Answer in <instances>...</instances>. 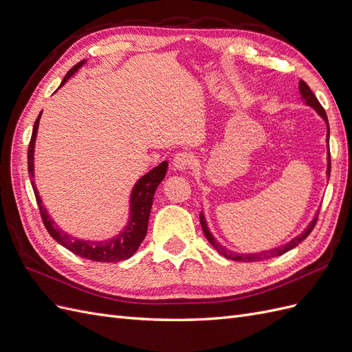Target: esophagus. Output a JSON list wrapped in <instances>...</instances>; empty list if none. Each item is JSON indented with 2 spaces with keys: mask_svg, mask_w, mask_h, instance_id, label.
I'll use <instances>...</instances> for the list:
<instances>
[{
  "mask_svg": "<svg viewBox=\"0 0 352 352\" xmlns=\"http://www.w3.org/2000/svg\"><path fill=\"white\" fill-rule=\"evenodd\" d=\"M192 164V157L186 153H179L173 158V168L179 170V172H185Z\"/></svg>",
  "mask_w": 352,
  "mask_h": 352,
  "instance_id": "1",
  "label": "esophagus"
}]
</instances>
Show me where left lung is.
Instances as JSON below:
<instances>
[{
	"label": "left lung",
	"mask_w": 352,
	"mask_h": 352,
	"mask_svg": "<svg viewBox=\"0 0 352 352\" xmlns=\"http://www.w3.org/2000/svg\"><path fill=\"white\" fill-rule=\"evenodd\" d=\"M300 94H301V100L305 101V104L308 105V107H311L316 110V113L322 117V119L324 120L326 123V127H327V138L326 141L329 142V122H327V116H326V111L322 107V104L318 102V100L316 98V95L313 94V91L310 89V87L304 82V80H300ZM326 175L327 177L330 176V153H327V170H326ZM317 217H318V211L316 212L314 219L308 223V226L300 233V235H296L295 238H292L289 242H286L283 245H280V247H276V248H272V250H267V251H261V252H254V254H239V252H233L230 250H228L226 247H223L221 243H219L216 241V238L212 236V233L210 232L208 229V225H207V220H206V216L204 212H201L199 214V220H201V226H202V232H204L206 238L208 239V242L214 247V250L221 254L223 257H226L229 260H233V261H260V260H267V258H273V257H278V255H282L287 251H291L292 248H295L296 245H300L308 235H310L311 230L314 229L316 226V221H317Z\"/></svg>",
	"instance_id": "obj_1"
}]
</instances>
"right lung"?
<instances>
[{
  "label": "right lung",
  "mask_w": 352,
  "mask_h": 352,
  "mask_svg": "<svg viewBox=\"0 0 352 352\" xmlns=\"http://www.w3.org/2000/svg\"><path fill=\"white\" fill-rule=\"evenodd\" d=\"M87 60L79 61L76 66H73L67 74L60 83V87H63L74 73H76ZM39 113L38 119L34 124V131H32V138L29 142V150H28V172L30 176V184L32 188H34V192L36 197L38 207L41 211V217L42 221L48 230L50 235L54 238L60 245L72 251L73 254L79 255L82 258L92 260V261H100V263H117V261H123L131 258L132 255L140 248L141 242L144 241L146 235V229H148V220H150V212L153 207V199L154 194L158 188V185L162 184V180L166 176L167 172V162L160 163L157 167L150 170L146 175H144L138 182L135 184L132 192H131V208H129V219H127L126 226L114 235L110 239H104V241H89V239H79L69 235L67 232L58 229L56 226V221L52 220L48 214L47 208L42 204V199L39 197L38 189L35 186L34 177V154H35V141H36V133H38V126H39V119H41Z\"/></svg>",
  "instance_id": "add662e5"
}]
</instances>
